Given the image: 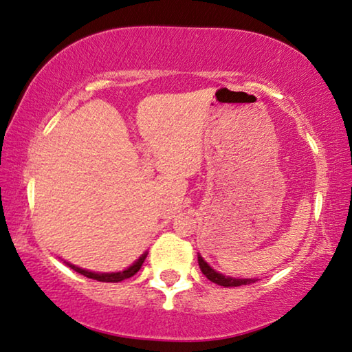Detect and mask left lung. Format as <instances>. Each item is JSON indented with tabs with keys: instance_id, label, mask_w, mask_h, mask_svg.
Wrapping results in <instances>:
<instances>
[{
	"instance_id": "obj_1",
	"label": "left lung",
	"mask_w": 352,
	"mask_h": 352,
	"mask_svg": "<svg viewBox=\"0 0 352 352\" xmlns=\"http://www.w3.org/2000/svg\"><path fill=\"white\" fill-rule=\"evenodd\" d=\"M198 263H199L201 272H203L206 278L221 287H240V285H248V284H252V282H256V279H235V278H229V276H223L220 273H217L215 270H212L209 265L203 261V257L201 256H198Z\"/></svg>"
}]
</instances>
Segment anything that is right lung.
I'll use <instances>...</instances> for the list:
<instances>
[{
  "instance_id": "obj_1",
  "label": "right lung",
  "mask_w": 352,
  "mask_h": 352,
  "mask_svg": "<svg viewBox=\"0 0 352 352\" xmlns=\"http://www.w3.org/2000/svg\"><path fill=\"white\" fill-rule=\"evenodd\" d=\"M145 258H146V252L140 258H138V261L134 265H131L128 270H124V272H120V273H91V272H87V270L74 267V265H72V263H68V265H70V268H73L74 272L80 273L82 276H85V278L96 279L100 282H122L124 279L131 278V276H134L138 272V270L142 268V265H143V262H145Z\"/></svg>"
}]
</instances>
